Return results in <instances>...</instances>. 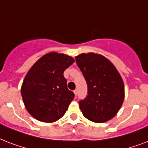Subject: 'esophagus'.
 Listing matches in <instances>:
<instances>
[{"label":"esophagus","mask_w":148,"mask_h":148,"mask_svg":"<svg viewBox=\"0 0 148 148\" xmlns=\"http://www.w3.org/2000/svg\"><path fill=\"white\" fill-rule=\"evenodd\" d=\"M74 95H75V96H77V90H74Z\"/></svg>","instance_id":"34e87169"}]
</instances>
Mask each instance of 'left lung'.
Instances as JSON below:
<instances>
[{"instance_id":"8db88e82","label":"left lung","mask_w":148,"mask_h":148,"mask_svg":"<svg viewBox=\"0 0 148 148\" xmlns=\"http://www.w3.org/2000/svg\"><path fill=\"white\" fill-rule=\"evenodd\" d=\"M75 59L88 84V95L79 102L81 112L90 121H108L117 114L124 102V84L121 74L100 53H82Z\"/></svg>"}]
</instances>
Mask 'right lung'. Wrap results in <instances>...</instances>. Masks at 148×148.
Wrapping results in <instances>:
<instances>
[{
	"label": "right lung",
	"instance_id": "add662e5",
	"mask_svg": "<svg viewBox=\"0 0 148 148\" xmlns=\"http://www.w3.org/2000/svg\"><path fill=\"white\" fill-rule=\"evenodd\" d=\"M74 62L71 56L53 51L42 56L30 68L21 93L27 110L34 118L53 123L64 115L74 95L67 89L63 74Z\"/></svg>",
	"mask_w": 148,
	"mask_h": 148
}]
</instances>
